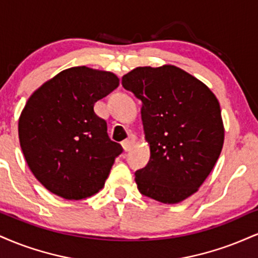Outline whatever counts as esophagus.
I'll list each match as a JSON object with an SVG mask.
<instances>
[{"label": "esophagus", "mask_w": 258, "mask_h": 258, "mask_svg": "<svg viewBox=\"0 0 258 258\" xmlns=\"http://www.w3.org/2000/svg\"><path fill=\"white\" fill-rule=\"evenodd\" d=\"M135 144H136V139L131 137V138H127L126 141H123L122 143H121V146H122L125 152H128V150H131L132 148L135 147Z\"/></svg>", "instance_id": "34e87169"}]
</instances>
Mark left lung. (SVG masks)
<instances>
[{"label": "left lung", "instance_id": "1", "mask_svg": "<svg viewBox=\"0 0 258 258\" xmlns=\"http://www.w3.org/2000/svg\"><path fill=\"white\" fill-rule=\"evenodd\" d=\"M122 86L142 100V121L150 160L136 171L138 190L164 204L193 195L220 156L224 127L211 90L174 65L139 67Z\"/></svg>", "mask_w": 258, "mask_h": 258}]
</instances>
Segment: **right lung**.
Here are the masks:
<instances>
[{
	"label": "right lung",
	"mask_w": 258,
	"mask_h": 258,
	"mask_svg": "<svg viewBox=\"0 0 258 258\" xmlns=\"http://www.w3.org/2000/svg\"><path fill=\"white\" fill-rule=\"evenodd\" d=\"M119 86L110 72L87 67L63 70L31 94L18 123L24 158L53 194L81 200L104 186L122 148L112 142L94 103Z\"/></svg>",
	"instance_id": "obj_1"
}]
</instances>
